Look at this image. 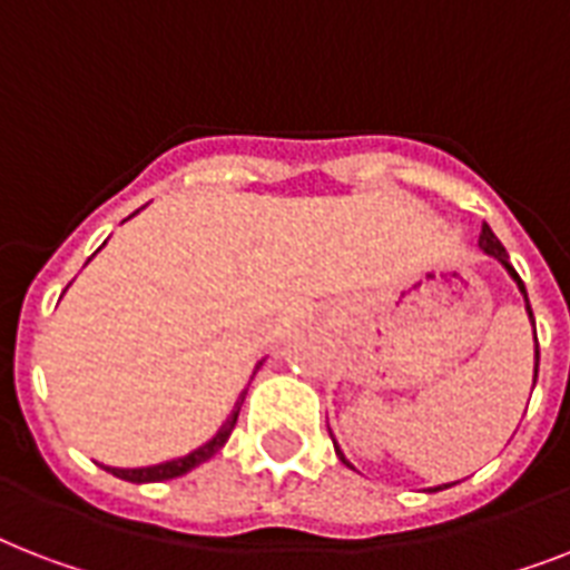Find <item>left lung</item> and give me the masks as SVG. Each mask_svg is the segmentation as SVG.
Returning <instances> with one entry per match:
<instances>
[{"label":"left lung","mask_w":570,"mask_h":570,"mask_svg":"<svg viewBox=\"0 0 570 570\" xmlns=\"http://www.w3.org/2000/svg\"><path fill=\"white\" fill-rule=\"evenodd\" d=\"M479 248L485 250V254H491V257H497V259H500V263H503L505 268H509V275H512L514 281H518V286H521L523 298H527V286H523V281H521V277H518V272H514V268H512V263H509V254H505V248H503V245H500V239H497L494 230H491L488 224H482V233H479ZM527 313H530V320H532L530 298H527ZM532 325H535V320H532ZM535 379H539V340H535ZM334 450H337L340 461H343V464H348L346 455L340 452L337 443H334ZM348 468H352V464H348ZM443 488H446V485H443ZM434 491H441V488H434Z\"/></svg>","instance_id":"left-lung-1"}]
</instances>
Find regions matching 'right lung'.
<instances>
[{
	"label": "right lung",
	"instance_id": "add662e5",
	"mask_svg": "<svg viewBox=\"0 0 570 570\" xmlns=\"http://www.w3.org/2000/svg\"><path fill=\"white\" fill-rule=\"evenodd\" d=\"M259 364H263V361H259ZM259 364H257V370H259ZM245 393H248V390H245ZM245 393H242L239 402H236V407H233V414L227 416V423H224L213 441L204 443L200 450L189 452V455H183V459L165 461V464H154V468H136V470L106 468V470H109L111 476L127 479V482H165V479H177V476H183V473H189V470H195L197 464H204V461L213 459L215 452L222 450L224 443H227V438H230V432H233V425H236V416H239L242 402H245Z\"/></svg>",
	"mask_w": 570,
	"mask_h": 570
}]
</instances>
